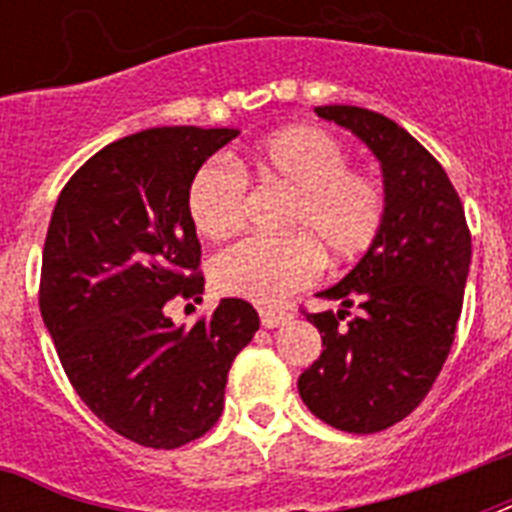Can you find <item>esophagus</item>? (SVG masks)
I'll list each match as a JSON object with an SVG mask.
<instances>
[{
  "label": "esophagus",
  "mask_w": 512,
  "mask_h": 512,
  "mask_svg": "<svg viewBox=\"0 0 512 512\" xmlns=\"http://www.w3.org/2000/svg\"><path fill=\"white\" fill-rule=\"evenodd\" d=\"M292 319V311H284V308H263L260 311V321H263L265 329H276L281 324H287Z\"/></svg>",
  "instance_id": "obj_1"
}]
</instances>
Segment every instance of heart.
Segmentation results:
<instances>
[{"label":"heart","mask_w":512,"mask_h":512,"mask_svg":"<svg viewBox=\"0 0 512 512\" xmlns=\"http://www.w3.org/2000/svg\"><path fill=\"white\" fill-rule=\"evenodd\" d=\"M348 164L340 140L311 124H292L257 143L247 167L289 191L279 220L284 236H249L223 249L212 260V284L223 295L271 305L316 279L319 251L329 263L364 255L385 225L388 199L377 177ZM185 207L201 236H231L244 220L247 177L236 164L209 159L191 177Z\"/></svg>","instance_id":"1"}]
</instances>
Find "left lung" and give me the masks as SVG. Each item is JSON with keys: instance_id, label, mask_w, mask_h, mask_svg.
I'll use <instances>...</instances> for the list:
<instances>
[{"instance_id": "obj_1", "label": "left lung", "mask_w": 512, "mask_h": 512, "mask_svg": "<svg viewBox=\"0 0 512 512\" xmlns=\"http://www.w3.org/2000/svg\"><path fill=\"white\" fill-rule=\"evenodd\" d=\"M316 114L372 148L388 212L356 268L319 292L324 300H340V311L305 313L324 350L300 374L297 390L332 428L377 433L422 404L452 350L470 231L444 167L404 127L358 106H319ZM353 304L359 316L346 322Z\"/></svg>"}]
</instances>
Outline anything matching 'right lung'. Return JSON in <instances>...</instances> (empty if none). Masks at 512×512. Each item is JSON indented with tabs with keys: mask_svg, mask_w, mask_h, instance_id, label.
<instances>
[{
	"mask_svg": "<svg viewBox=\"0 0 512 512\" xmlns=\"http://www.w3.org/2000/svg\"><path fill=\"white\" fill-rule=\"evenodd\" d=\"M239 130L154 127L116 140L71 175L52 209L39 311L92 414L151 449L204 436L223 414L228 369L260 329L239 297L191 329L167 305L201 300L191 177Z\"/></svg>",
	"mask_w": 512,
	"mask_h": 512,
	"instance_id": "add662e5",
	"label": "right lung"
}]
</instances>
